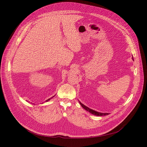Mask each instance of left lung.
I'll return each instance as SVG.
<instances>
[{"mask_svg": "<svg viewBox=\"0 0 147 147\" xmlns=\"http://www.w3.org/2000/svg\"><path fill=\"white\" fill-rule=\"evenodd\" d=\"M132 59H133V58H132ZM79 102L80 104L81 105V106L83 108V109H84V110H86V111H89V113H91V114H92L95 115H97V116H104V115H108V114H109V113H100V112L96 111H95V110H92V109H89V107H88L85 106L84 105H83V104L82 103H81L79 101Z\"/></svg>", "mask_w": 147, "mask_h": 147, "instance_id": "8db88e82", "label": "left lung"}]
</instances>
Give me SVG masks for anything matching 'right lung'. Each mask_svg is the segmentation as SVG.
<instances>
[{
    "mask_svg": "<svg viewBox=\"0 0 147 147\" xmlns=\"http://www.w3.org/2000/svg\"><path fill=\"white\" fill-rule=\"evenodd\" d=\"M53 96H52V98H49V99H47V100H46V101H45V102H48V101H49V100H50L51 99H52V98H53Z\"/></svg>",
    "mask_w": 147,
    "mask_h": 147,
    "instance_id": "right-lung-1",
    "label": "right lung"
}]
</instances>
